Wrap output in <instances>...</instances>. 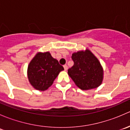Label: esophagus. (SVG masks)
Segmentation results:
<instances>
[{
  "instance_id": "esophagus-1",
  "label": "esophagus",
  "mask_w": 130,
  "mask_h": 130,
  "mask_svg": "<svg viewBox=\"0 0 130 130\" xmlns=\"http://www.w3.org/2000/svg\"><path fill=\"white\" fill-rule=\"evenodd\" d=\"M63 67H64V69H65V70H67V69H68L67 65H63Z\"/></svg>"
}]
</instances>
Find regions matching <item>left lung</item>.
Segmentation results:
<instances>
[{
    "label": "left lung",
    "mask_w": 130,
    "mask_h": 130,
    "mask_svg": "<svg viewBox=\"0 0 130 130\" xmlns=\"http://www.w3.org/2000/svg\"><path fill=\"white\" fill-rule=\"evenodd\" d=\"M74 64L68 70V74L76 86L82 90L99 87L103 80L104 71L98 59L89 50L73 53Z\"/></svg>",
    "instance_id": "obj_1"
}]
</instances>
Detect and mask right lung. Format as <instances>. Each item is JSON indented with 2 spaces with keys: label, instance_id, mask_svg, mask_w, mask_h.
<instances>
[{
  "label": "right lung",
  "instance_id": "add662e5",
  "mask_svg": "<svg viewBox=\"0 0 130 130\" xmlns=\"http://www.w3.org/2000/svg\"><path fill=\"white\" fill-rule=\"evenodd\" d=\"M63 70V66L50 52H39L29 64L27 77L35 89L44 91L53 84L59 73Z\"/></svg>",
  "mask_w": 130,
  "mask_h": 130
}]
</instances>
